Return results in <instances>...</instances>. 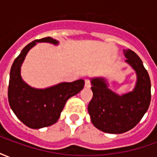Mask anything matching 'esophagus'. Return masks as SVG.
<instances>
[{
	"label": "esophagus",
	"mask_w": 157,
	"mask_h": 157,
	"mask_svg": "<svg viewBox=\"0 0 157 157\" xmlns=\"http://www.w3.org/2000/svg\"><path fill=\"white\" fill-rule=\"evenodd\" d=\"M85 86L86 87H90L91 86V81H90V79H86Z\"/></svg>",
	"instance_id": "esophagus-1"
}]
</instances>
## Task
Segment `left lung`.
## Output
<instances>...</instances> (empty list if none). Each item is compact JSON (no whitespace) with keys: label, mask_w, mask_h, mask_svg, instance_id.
<instances>
[{"label":"left lung","mask_w":157,"mask_h":157,"mask_svg":"<svg viewBox=\"0 0 157 157\" xmlns=\"http://www.w3.org/2000/svg\"><path fill=\"white\" fill-rule=\"evenodd\" d=\"M126 61L137 74V83L131 92L118 96L108 88L102 78L92 80L93 96L88 113L96 128L106 133L122 134L141 120L151 103V80L142 60L131 49L124 50Z\"/></svg>","instance_id":"1"}]
</instances>
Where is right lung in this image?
I'll return each mask as SVG.
<instances>
[{"mask_svg":"<svg viewBox=\"0 0 157 157\" xmlns=\"http://www.w3.org/2000/svg\"><path fill=\"white\" fill-rule=\"evenodd\" d=\"M39 42L57 44L50 37L36 39L25 46L15 59L10 71L8 86L9 104L16 116L28 127L40 128L58 121L66 101L77 94L85 85L84 80L63 82L46 89H34L27 85L20 75V68L30 48Z\"/></svg>","mask_w":157,"mask_h":157,"instance_id":"right-lung-1","label":"right lung"}]
</instances>
